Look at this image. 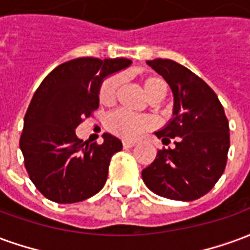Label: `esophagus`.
I'll use <instances>...</instances> for the list:
<instances>
[{
  "instance_id": "34e87169",
  "label": "esophagus",
  "mask_w": 250,
  "mask_h": 250,
  "mask_svg": "<svg viewBox=\"0 0 250 250\" xmlns=\"http://www.w3.org/2000/svg\"><path fill=\"white\" fill-rule=\"evenodd\" d=\"M135 146V142H131V141H123V147L125 148H131V147Z\"/></svg>"
}]
</instances>
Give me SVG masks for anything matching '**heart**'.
I'll return each mask as SVG.
<instances>
[{
  "label": "heart",
  "mask_w": 250,
  "mask_h": 250,
  "mask_svg": "<svg viewBox=\"0 0 250 250\" xmlns=\"http://www.w3.org/2000/svg\"><path fill=\"white\" fill-rule=\"evenodd\" d=\"M120 85V77L112 75L104 79L99 88V100L103 104L115 102ZM145 91L151 100H161L166 95L167 84L159 76H147L143 79ZM152 122L146 115L131 114L125 109H116L105 118V127L114 135L123 139H135L145 131L151 128Z\"/></svg>",
  "instance_id": "heart-1"
}]
</instances>
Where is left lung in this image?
I'll return each instance as SVG.
<instances>
[{"label": "left lung", "mask_w": 250, "mask_h": 250, "mask_svg": "<svg viewBox=\"0 0 250 250\" xmlns=\"http://www.w3.org/2000/svg\"><path fill=\"white\" fill-rule=\"evenodd\" d=\"M147 64L162 75L174 93V118L155 132L163 145L142 171L152 193L194 201L209 193L224 173L230 146L229 122L215 92L186 66L167 59Z\"/></svg>", "instance_id": "8db88e82"}]
</instances>
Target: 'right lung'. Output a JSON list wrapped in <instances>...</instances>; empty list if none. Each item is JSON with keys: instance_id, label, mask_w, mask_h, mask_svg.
<instances>
[{"instance_id": "obj_1", "label": "right lung", "mask_w": 250, "mask_h": 250, "mask_svg": "<svg viewBox=\"0 0 250 250\" xmlns=\"http://www.w3.org/2000/svg\"><path fill=\"white\" fill-rule=\"evenodd\" d=\"M130 64L128 59L80 57L56 66L37 88L25 114L20 148L30 181L45 198L75 204L103 188L122 142L104 134L102 145L88 143L75 130L99 108L104 77Z\"/></svg>"}]
</instances>
